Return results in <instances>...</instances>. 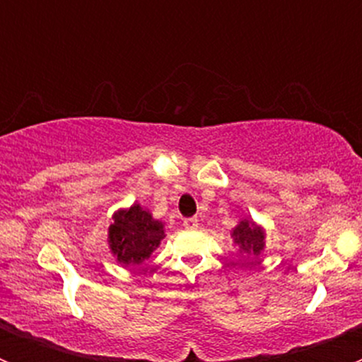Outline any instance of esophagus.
I'll use <instances>...</instances> for the list:
<instances>
[{"mask_svg":"<svg viewBox=\"0 0 362 362\" xmlns=\"http://www.w3.org/2000/svg\"><path fill=\"white\" fill-rule=\"evenodd\" d=\"M197 225H199V219H197V217H187V219H183L185 228H197Z\"/></svg>","mask_w":362,"mask_h":362,"instance_id":"1","label":"esophagus"}]
</instances>
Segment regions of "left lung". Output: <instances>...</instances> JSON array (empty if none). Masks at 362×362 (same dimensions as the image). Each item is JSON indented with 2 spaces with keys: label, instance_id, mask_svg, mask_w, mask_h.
<instances>
[{
  "label": "left lung",
  "instance_id": "1",
  "mask_svg": "<svg viewBox=\"0 0 362 362\" xmlns=\"http://www.w3.org/2000/svg\"><path fill=\"white\" fill-rule=\"evenodd\" d=\"M235 245L245 252L257 255L264 246V232L259 226L252 225L250 221H241L233 230Z\"/></svg>",
  "mask_w": 362,
  "mask_h": 362
}]
</instances>
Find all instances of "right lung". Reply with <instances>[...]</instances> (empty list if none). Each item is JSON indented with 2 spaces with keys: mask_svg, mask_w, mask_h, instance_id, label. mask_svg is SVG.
Listing matches in <instances>:
<instances>
[{
  "mask_svg": "<svg viewBox=\"0 0 362 362\" xmlns=\"http://www.w3.org/2000/svg\"><path fill=\"white\" fill-rule=\"evenodd\" d=\"M165 238L159 221H153L146 210L134 204L127 212L114 216V225L108 228L112 254L123 264H139L153 252Z\"/></svg>",
  "mask_w": 362,
  "mask_h": 362,
  "instance_id": "right-lung-1",
  "label": "right lung"
}]
</instances>
